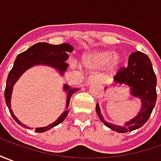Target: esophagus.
Here are the masks:
<instances>
[{
    "label": "esophagus",
    "mask_w": 161,
    "mask_h": 161,
    "mask_svg": "<svg viewBox=\"0 0 161 161\" xmlns=\"http://www.w3.org/2000/svg\"><path fill=\"white\" fill-rule=\"evenodd\" d=\"M95 79H96V76H95V75H90V76L87 78V81H88V82H90V81L94 80H95Z\"/></svg>",
    "instance_id": "34e87169"
}]
</instances>
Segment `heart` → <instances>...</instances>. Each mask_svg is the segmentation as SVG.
<instances>
[{"label":"heart","instance_id":"b5f03b06","mask_svg":"<svg viewBox=\"0 0 161 161\" xmlns=\"http://www.w3.org/2000/svg\"><path fill=\"white\" fill-rule=\"evenodd\" d=\"M122 63V58L118 53L109 51H101L87 53L82 58V64L89 70H101L107 66L108 73L115 74Z\"/></svg>","mask_w":161,"mask_h":161}]
</instances>
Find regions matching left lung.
Returning <instances> with one entry per match:
<instances>
[{
    "instance_id": "8db88e82",
    "label": "left lung",
    "mask_w": 161,
    "mask_h": 161,
    "mask_svg": "<svg viewBox=\"0 0 161 161\" xmlns=\"http://www.w3.org/2000/svg\"><path fill=\"white\" fill-rule=\"evenodd\" d=\"M114 80L117 84H125L131 87V95L142 101L141 109L138 116L126 123L125 126L112 125L104 120L98 103L95 106L97 115L107 127L119 133L140 128L148 121L157 101V79L149 57L141 52L132 53L129 56L128 66L119 68Z\"/></svg>"
}]
</instances>
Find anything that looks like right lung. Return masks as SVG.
<instances>
[{
  "label": "right lung",
  "instance_id": "add662e5",
  "mask_svg": "<svg viewBox=\"0 0 161 161\" xmlns=\"http://www.w3.org/2000/svg\"><path fill=\"white\" fill-rule=\"evenodd\" d=\"M73 50H74L73 47L68 44L53 45L51 44H47V43H37L36 45H32L31 47H30L25 52L17 55V57L14 62V66L8 75L4 95H5L6 104L8 108L9 112H10V115L14 118V120L22 127L29 128L26 125L20 123V121L15 117L10 108L11 94H12L13 86L15 81L23 74V72H25L28 68L35 66V65H39V64L55 67L61 74H63L67 69V66H69L66 62V59L68 58L67 53H71ZM64 89L68 92L67 101H66V110H65L61 116L53 124L49 125L48 126H45V127L36 128L35 129L36 132H45L46 130L52 129L54 126L59 125L66 118V116L69 112L68 107H69L70 99H71L73 94L77 91V89L70 88V87H68L67 85H65Z\"/></svg>",
  "mask_w": 161,
  "mask_h": 161
}]
</instances>
